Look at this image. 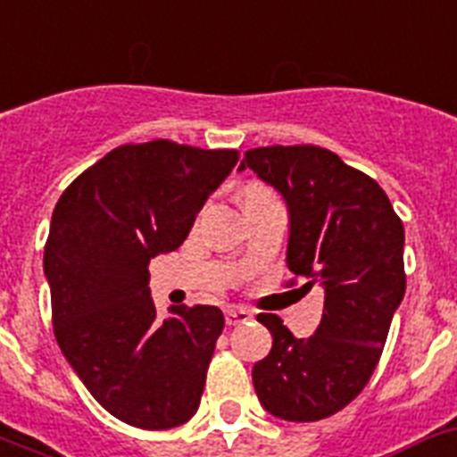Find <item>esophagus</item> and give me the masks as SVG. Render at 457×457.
Here are the masks:
<instances>
[{"label": "esophagus", "mask_w": 457, "mask_h": 457, "mask_svg": "<svg viewBox=\"0 0 457 457\" xmlns=\"http://www.w3.org/2000/svg\"><path fill=\"white\" fill-rule=\"evenodd\" d=\"M253 313L248 312V309H241V306H232V309H228L225 312V323L228 325H241L246 323V320H251Z\"/></svg>", "instance_id": "esophagus-1"}]
</instances>
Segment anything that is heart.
<instances>
[{
  "mask_svg": "<svg viewBox=\"0 0 457 457\" xmlns=\"http://www.w3.org/2000/svg\"><path fill=\"white\" fill-rule=\"evenodd\" d=\"M248 190H262V187H258V186H253V187H248Z\"/></svg>",
  "mask_w": 457,
  "mask_h": 457,
  "instance_id": "b5f03b06",
  "label": "heart"
}]
</instances>
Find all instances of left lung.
<instances>
[{
	"label": "left lung",
	"mask_w": 457,
	"mask_h": 457,
	"mask_svg": "<svg viewBox=\"0 0 457 457\" xmlns=\"http://www.w3.org/2000/svg\"><path fill=\"white\" fill-rule=\"evenodd\" d=\"M244 170L286 202V262L304 281L300 290L320 286L325 293L309 339H297L274 313H260L274 341L253 365V386L271 416L312 423L355 400L377 370L406 290L404 228L374 179L318 145L253 148Z\"/></svg>",
	"instance_id": "obj_1"
}]
</instances>
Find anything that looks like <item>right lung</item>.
<instances>
[{
  "mask_svg": "<svg viewBox=\"0 0 457 457\" xmlns=\"http://www.w3.org/2000/svg\"><path fill=\"white\" fill-rule=\"evenodd\" d=\"M239 160L157 139L120 145L57 202L44 251L53 328L69 367L111 416L170 430L195 416L218 306H171L160 320L148 262L186 241L199 209Z\"/></svg>",
  "mask_w": 457,
  "mask_h": 457,
  "instance_id": "obj_1",
  "label": "right lung"
}]
</instances>
